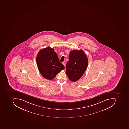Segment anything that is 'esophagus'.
Returning <instances> with one entry per match:
<instances>
[{"instance_id": "esophagus-1", "label": "esophagus", "mask_w": 129, "mask_h": 129, "mask_svg": "<svg viewBox=\"0 0 129 129\" xmlns=\"http://www.w3.org/2000/svg\"><path fill=\"white\" fill-rule=\"evenodd\" d=\"M66 61H64L62 63V64H63V66H65V65H66Z\"/></svg>"}]
</instances>
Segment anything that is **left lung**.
<instances>
[{
	"mask_svg": "<svg viewBox=\"0 0 129 129\" xmlns=\"http://www.w3.org/2000/svg\"><path fill=\"white\" fill-rule=\"evenodd\" d=\"M69 60L66 66V73L73 82L81 78L87 69L88 59L82 50H73L69 54Z\"/></svg>",
	"mask_w": 129,
	"mask_h": 129,
	"instance_id": "8db88e82",
	"label": "left lung"
}]
</instances>
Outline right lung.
<instances>
[{"label":"right lung","mask_w":129,"mask_h":129,"mask_svg":"<svg viewBox=\"0 0 129 129\" xmlns=\"http://www.w3.org/2000/svg\"><path fill=\"white\" fill-rule=\"evenodd\" d=\"M38 70L45 78L52 80L65 68L59 60L53 48L47 47L40 50L36 57Z\"/></svg>","instance_id":"obj_1"}]
</instances>
